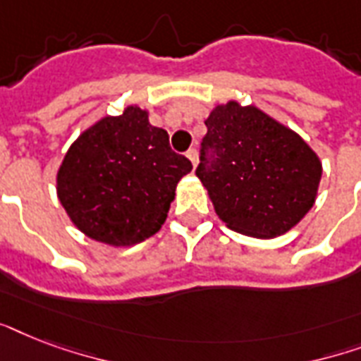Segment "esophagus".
<instances>
[{"mask_svg":"<svg viewBox=\"0 0 361 361\" xmlns=\"http://www.w3.org/2000/svg\"><path fill=\"white\" fill-rule=\"evenodd\" d=\"M187 157H189V161H191V163H192V166H197V163H198V152H197V149H195V147H191V149L187 152Z\"/></svg>","mask_w":361,"mask_h":361,"instance_id":"1","label":"esophagus"}]
</instances>
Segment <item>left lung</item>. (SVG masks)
I'll use <instances>...</instances> for the list:
<instances>
[{
    "label": "left lung",
    "mask_w": 361,
    "mask_h": 361,
    "mask_svg": "<svg viewBox=\"0 0 361 361\" xmlns=\"http://www.w3.org/2000/svg\"><path fill=\"white\" fill-rule=\"evenodd\" d=\"M206 127L197 176L228 228L275 238L313 208L322 164L294 130L234 101L217 106Z\"/></svg>",
    "instance_id": "8db88e82"
}]
</instances>
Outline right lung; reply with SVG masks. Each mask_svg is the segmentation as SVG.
Returning a JSON list of instances; mask_svg holds the SVG:
<instances>
[{
    "label": "right lung",
    "mask_w": 361,
    "mask_h": 361,
    "mask_svg": "<svg viewBox=\"0 0 361 361\" xmlns=\"http://www.w3.org/2000/svg\"><path fill=\"white\" fill-rule=\"evenodd\" d=\"M192 169L172 152L169 133L147 112L129 106L82 133L58 172V197L86 236L109 245H135L166 219L178 181Z\"/></svg>",
    "instance_id": "add662e5"
}]
</instances>
